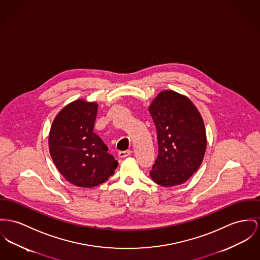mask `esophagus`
<instances>
[{
  "label": "esophagus",
  "mask_w": 260,
  "mask_h": 260,
  "mask_svg": "<svg viewBox=\"0 0 260 260\" xmlns=\"http://www.w3.org/2000/svg\"><path fill=\"white\" fill-rule=\"evenodd\" d=\"M132 154V151L131 150H126V151H120L118 153V156L120 157H126V156H130Z\"/></svg>",
  "instance_id": "1"
}]
</instances>
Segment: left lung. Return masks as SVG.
Here are the masks:
<instances>
[{"mask_svg":"<svg viewBox=\"0 0 260 260\" xmlns=\"http://www.w3.org/2000/svg\"><path fill=\"white\" fill-rule=\"evenodd\" d=\"M156 125L158 154L150 175L161 186L185 182L201 166L206 151L202 117L190 101L165 90L149 107Z\"/></svg>","mask_w":260,"mask_h":260,"instance_id":"left-lung-1","label":"left lung"}]
</instances>
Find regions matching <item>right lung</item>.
I'll return each instance as SVG.
<instances>
[{
    "instance_id": "add662e5",
    "label": "right lung",
    "mask_w": 260,
    "mask_h": 260,
    "mask_svg": "<svg viewBox=\"0 0 260 260\" xmlns=\"http://www.w3.org/2000/svg\"><path fill=\"white\" fill-rule=\"evenodd\" d=\"M98 104L76 101L55 117L49 134V151L60 173L79 187H93L106 181L118 161L94 132Z\"/></svg>"
}]
</instances>
